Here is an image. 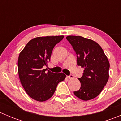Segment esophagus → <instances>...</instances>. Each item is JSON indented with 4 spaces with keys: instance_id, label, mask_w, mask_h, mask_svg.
<instances>
[{
    "instance_id": "obj_1",
    "label": "esophagus",
    "mask_w": 121,
    "mask_h": 121,
    "mask_svg": "<svg viewBox=\"0 0 121 121\" xmlns=\"http://www.w3.org/2000/svg\"><path fill=\"white\" fill-rule=\"evenodd\" d=\"M67 77L69 79H73V78H74V76H73V75H69V76H67Z\"/></svg>"
}]
</instances>
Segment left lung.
Segmentation results:
<instances>
[{"label": "left lung", "mask_w": 121, "mask_h": 121, "mask_svg": "<svg viewBox=\"0 0 121 121\" xmlns=\"http://www.w3.org/2000/svg\"><path fill=\"white\" fill-rule=\"evenodd\" d=\"M77 55V64L84 68L76 97L83 101L95 98L101 93L109 79V63L103 50L97 42L81 36L66 37Z\"/></svg>", "instance_id": "8db88e82"}]
</instances>
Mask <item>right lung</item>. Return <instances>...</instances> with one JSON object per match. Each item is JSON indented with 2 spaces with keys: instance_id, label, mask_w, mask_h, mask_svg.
I'll use <instances>...</instances> for the list:
<instances>
[{
  "instance_id": "obj_1",
  "label": "right lung",
  "mask_w": 121,
  "mask_h": 121,
  "mask_svg": "<svg viewBox=\"0 0 121 121\" xmlns=\"http://www.w3.org/2000/svg\"><path fill=\"white\" fill-rule=\"evenodd\" d=\"M64 36L38 37L31 39L19 54L18 73L23 87L29 97L43 102L53 95L57 85L64 81L63 73H54L43 67L50 61L54 46Z\"/></svg>"
}]
</instances>
